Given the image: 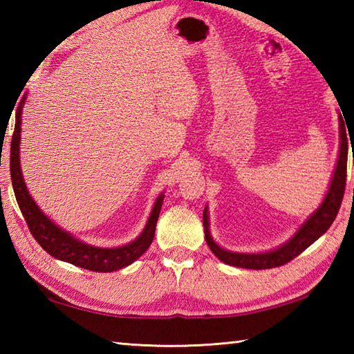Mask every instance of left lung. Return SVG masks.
Here are the masks:
<instances>
[{"label":"left lung","mask_w":354,"mask_h":354,"mask_svg":"<svg viewBox=\"0 0 354 354\" xmlns=\"http://www.w3.org/2000/svg\"><path fill=\"white\" fill-rule=\"evenodd\" d=\"M339 159L337 164H335L331 184H329L325 198H323L319 209H315V212L310 214L309 217L304 220V223L299 226V230L295 234H293L286 243L281 245V247L272 251H267V253H236V251H227L225 248H221L220 245L214 242L211 231H209L207 207H205V212H203V226H205L206 243L221 262H225L227 266L232 267L251 268V270H263V268L279 267L284 266L287 262H290L293 257H297L298 254H301L309 245H313L317 239L325 234L328 227L333 225L335 215H337L340 209V205H342L346 181V158H348V139H346V134L350 133L345 131L342 115H339Z\"/></svg>","instance_id":"left-lung-1"}]
</instances>
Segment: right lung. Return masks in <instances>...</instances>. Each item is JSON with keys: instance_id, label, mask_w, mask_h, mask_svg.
<instances>
[{"instance_id": "1", "label": "right lung", "mask_w": 354, "mask_h": 354, "mask_svg": "<svg viewBox=\"0 0 354 354\" xmlns=\"http://www.w3.org/2000/svg\"><path fill=\"white\" fill-rule=\"evenodd\" d=\"M26 97H23L20 101L19 109L15 112V129L14 136H12L10 142V178H12V187H14V194L17 203H19L20 211L25 217L29 231H31L32 237L39 242V245L44 248L48 254L56 257L59 261H65L68 263H73L76 267L86 268V270L92 272H113L120 270V268L129 266L136 259L145 253L149 245H151L154 239L156 223H158L160 207H162L164 194H160L156 200L153 211L149 214L148 221L140 236L134 239L123 247L115 248H101L93 247V245L84 243L80 239H76L67 232L62 227H59L56 223L46 217V215L40 211L39 206L35 205L32 196L29 195L26 189L25 179L21 175L20 167V133H21V112L23 104H25Z\"/></svg>"}]
</instances>
